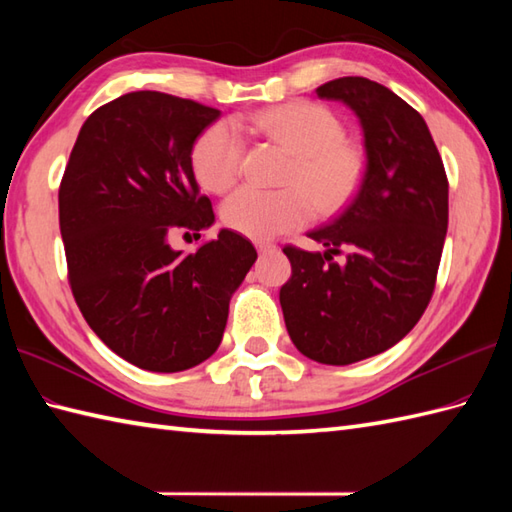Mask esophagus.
Listing matches in <instances>:
<instances>
[{
    "instance_id": "obj_1",
    "label": "esophagus",
    "mask_w": 512,
    "mask_h": 512,
    "mask_svg": "<svg viewBox=\"0 0 512 512\" xmlns=\"http://www.w3.org/2000/svg\"><path fill=\"white\" fill-rule=\"evenodd\" d=\"M255 246H257V250H259V255L275 253V250H277V246H275V244H270V242H257Z\"/></svg>"
}]
</instances>
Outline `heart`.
Listing matches in <instances>:
<instances>
[{"label": "heart", "mask_w": 512, "mask_h": 512, "mask_svg": "<svg viewBox=\"0 0 512 512\" xmlns=\"http://www.w3.org/2000/svg\"><path fill=\"white\" fill-rule=\"evenodd\" d=\"M250 127L292 154L286 182L295 187L235 191L222 206V220L235 233L257 242L275 239L306 224L312 204L319 213H334L352 198L363 158L343 138V125L330 110L308 101L284 103L250 116ZM244 156L246 143L233 125L206 127L191 151L195 178L204 189L224 193L242 176Z\"/></svg>", "instance_id": "heart-1"}]
</instances>
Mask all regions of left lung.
<instances>
[{"label": "left lung", "mask_w": 512, "mask_h": 512, "mask_svg": "<svg viewBox=\"0 0 512 512\" xmlns=\"http://www.w3.org/2000/svg\"><path fill=\"white\" fill-rule=\"evenodd\" d=\"M317 96L358 116L367 167L352 202L308 233L325 253L284 248L292 277L279 303L303 356L350 365L396 345L427 310L449 226V182L424 118L385 85L343 76Z\"/></svg>", "instance_id": "1"}]
</instances>
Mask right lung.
<instances>
[{"mask_svg": "<svg viewBox=\"0 0 512 512\" xmlns=\"http://www.w3.org/2000/svg\"><path fill=\"white\" fill-rule=\"evenodd\" d=\"M217 118L215 107L165 92L118 96L83 123L59 187L76 306L112 352L147 372H182L213 356L228 303L257 259L228 228L191 255L169 246L171 233L215 222L191 151Z\"/></svg>", "mask_w": 512, "mask_h": 512, "instance_id": "obj_1", "label": "right lung"}]
</instances>
